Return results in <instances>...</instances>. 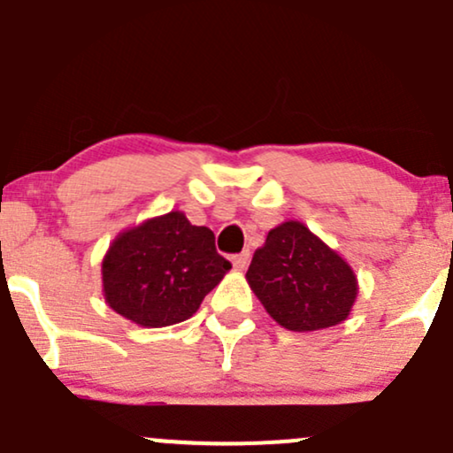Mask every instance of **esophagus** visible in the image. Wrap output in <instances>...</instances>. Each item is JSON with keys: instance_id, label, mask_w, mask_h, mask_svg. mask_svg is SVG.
Wrapping results in <instances>:
<instances>
[{"instance_id": "obj_1", "label": "esophagus", "mask_w": 453, "mask_h": 453, "mask_svg": "<svg viewBox=\"0 0 453 453\" xmlns=\"http://www.w3.org/2000/svg\"><path fill=\"white\" fill-rule=\"evenodd\" d=\"M250 251H242V254H236L232 256V266H234L236 271H245L247 265H250Z\"/></svg>"}]
</instances>
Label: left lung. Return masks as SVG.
<instances>
[{"label":"left lung","mask_w":453,"mask_h":453,"mask_svg":"<svg viewBox=\"0 0 453 453\" xmlns=\"http://www.w3.org/2000/svg\"><path fill=\"white\" fill-rule=\"evenodd\" d=\"M245 278L265 311L293 332L342 323L358 295L351 266L299 221L280 223L266 234Z\"/></svg>","instance_id":"obj_1"}]
</instances>
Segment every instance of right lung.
I'll use <instances>...</instances> for the list:
<instances>
[{
    "label": "right lung",
    "instance_id": "right-lung-1",
    "mask_svg": "<svg viewBox=\"0 0 453 453\" xmlns=\"http://www.w3.org/2000/svg\"><path fill=\"white\" fill-rule=\"evenodd\" d=\"M232 265L217 254L212 230L173 211L121 232L102 263L104 297L142 327L187 321Z\"/></svg>",
    "mask_w": 453,
    "mask_h": 453
}]
</instances>
